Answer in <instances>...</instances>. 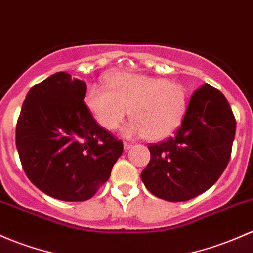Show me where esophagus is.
I'll list each match as a JSON object with an SVG mask.
<instances>
[{"label": "esophagus", "instance_id": "esophagus-1", "mask_svg": "<svg viewBox=\"0 0 253 253\" xmlns=\"http://www.w3.org/2000/svg\"><path fill=\"white\" fill-rule=\"evenodd\" d=\"M132 148V144H129V143H126V142H125L124 143V149H125V150H129V149H131Z\"/></svg>", "mask_w": 253, "mask_h": 253}]
</instances>
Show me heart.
Masks as SVG:
<instances>
[{
  "label": "heart",
  "instance_id": "heart-1",
  "mask_svg": "<svg viewBox=\"0 0 253 253\" xmlns=\"http://www.w3.org/2000/svg\"><path fill=\"white\" fill-rule=\"evenodd\" d=\"M86 104L98 124L108 131L118 128L131 110L134 120L122 128V135H147L150 140H162L182 124L188 94L182 84L167 79L118 73L106 80V86L89 87Z\"/></svg>",
  "mask_w": 253,
  "mask_h": 253
}]
</instances>
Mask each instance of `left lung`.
I'll return each instance as SVG.
<instances>
[{
	"label": "left lung",
	"mask_w": 253,
	"mask_h": 253,
	"mask_svg": "<svg viewBox=\"0 0 253 253\" xmlns=\"http://www.w3.org/2000/svg\"><path fill=\"white\" fill-rule=\"evenodd\" d=\"M236 121L222 92L210 84L194 92L173 137L151 144L150 161L140 178L166 201H187L217 182L227 167Z\"/></svg>",
	"instance_id": "left-lung-1"
}]
</instances>
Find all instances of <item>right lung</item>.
<instances>
[{
  "instance_id": "right-lung-1",
  "label": "right lung",
  "mask_w": 253,
  "mask_h": 253,
  "mask_svg": "<svg viewBox=\"0 0 253 253\" xmlns=\"http://www.w3.org/2000/svg\"><path fill=\"white\" fill-rule=\"evenodd\" d=\"M86 91L84 81L53 74L29 91L17 122L24 172L58 200L91 199L124 151L121 140L93 119L84 104Z\"/></svg>"
}]
</instances>
